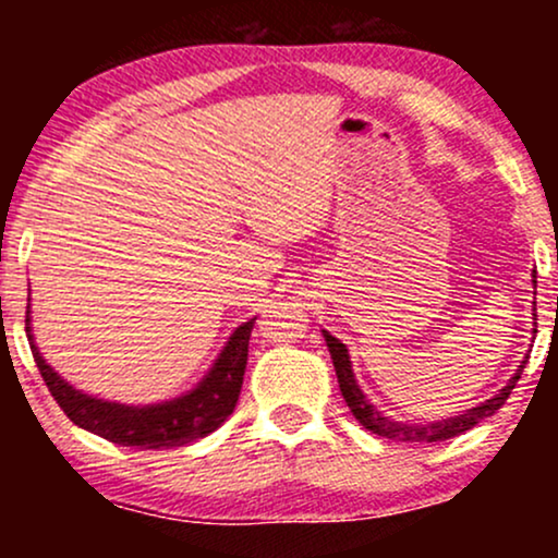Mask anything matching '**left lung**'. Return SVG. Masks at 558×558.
Instances as JSON below:
<instances>
[{
  "instance_id": "1",
  "label": "left lung",
  "mask_w": 558,
  "mask_h": 558,
  "mask_svg": "<svg viewBox=\"0 0 558 558\" xmlns=\"http://www.w3.org/2000/svg\"><path fill=\"white\" fill-rule=\"evenodd\" d=\"M535 278L537 275L533 270V286L537 283ZM533 319H535V315H533ZM535 328L537 325H533V336L537 332ZM323 338H325V343H328L332 367H336V375H338V386H341V393H343L345 403H349L351 414H354V417L360 420L369 433L380 435V438H388V440H399V444H435V440H446V438H453V435H462L466 430H472L477 422L490 417V414H496L498 409L504 407L506 399H509V393L514 390L517 380H520L524 364H527V360H530V354L524 356V360L520 362V367L514 369V375L509 377V383H506V386L498 390L496 396H490V399L477 403V407L466 409L464 414H457V417L438 420V422H427V425H412V422H396V420L386 417L383 412H377L375 403L364 396L360 383H356L345 343L338 341L336 336H330L328 330H323Z\"/></svg>"
}]
</instances>
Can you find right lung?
<instances>
[{
  "label": "right lung",
  "mask_w": 558,
  "mask_h": 558,
  "mask_svg": "<svg viewBox=\"0 0 558 558\" xmlns=\"http://www.w3.org/2000/svg\"><path fill=\"white\" fill-rule=\"evenodd\" d=\"M254 319L257 317L241 323L239 328L230 332L213 367L207 369V375L194 388L175 396V399L144 403V407L141 403L133 407V403L107 401L70 386L65 377L57 373L38 351L34 328H31V306L25 312V332H28L36 367L44 383H47L49 393L54 396L62 412L75 425L118 446L172 448L194 444L204 435L215 433L233 414L243 386V373H246L248 338H252Z\"/></svg>",
  "instance_id": "right-lung-1"
}]
</instances>
